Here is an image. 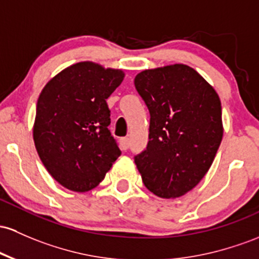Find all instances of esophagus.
I'll return each mask as SVG.
<instances>
[{"label":"esophagus","instance_id":"1","mask_svg":"<svg viewBox=\"0 0 259 259\" xmlns=\"http://www.w3.org/2000/svg\"><path fill=\"white\" fill-rule=\"evenodd\" d=\"M119 146H120V149L123 150V151H126V150L129 149V139L121 138L120 140H119Z\"/></svg>","mask_w":259,"mask_h":259}]
</instances>
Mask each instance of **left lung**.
I'll list each match as a JSON object with an SVG mask.
<instances>
[{
  "label": "left lung",
  "mask_w": 259,
  "mask_h": 259,
  "mask_svg": "<svg viewBox=\"0 0 259 259\" xmlns=\"http://www.w3.org/2000/svg\"><path fill=\"white\" fill-rule=\"evenodd\" d=\"M135 88L146 103L150 134L135 163L147 189L178 198L209 171L223 140L221 102L217 91L183 64L144 70Z\"/></svg>",
  "instance_id": "1"
}]
</instances>
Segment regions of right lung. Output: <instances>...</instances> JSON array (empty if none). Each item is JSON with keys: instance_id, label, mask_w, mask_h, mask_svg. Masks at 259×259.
<instances>
[{"instance_id": "add662e5", "label": "right lung", "mask_w": 259, "mask_h": 259, "mask_svg": "<svg viewBox=\"0 0 259 259\" xmlns=\"http://www.w3.org/2000/svg\"><path fill=\"white\" fill-rule=\"evenodd\" d=\"M124 76L123 70L82 61L62 70L42 88L34 144L45 168L65 188L79 193L96 188L120 156L108 129L107 98Z\"/></svg>"}]
</instances>
